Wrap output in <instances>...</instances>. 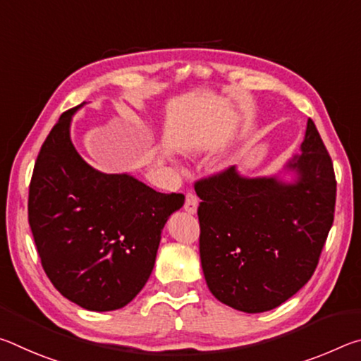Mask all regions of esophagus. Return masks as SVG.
Segmentation results:
<instances>
[{
	"instance_id": "esophagus-1",
	"label": "esophagus",
	"mask_w": 361,
	"mask_h": 361,
	"mask_svg": "<svg viewBox=\"0 0 361 361\" xmlns=\"http://www.w3.org/2000/svg\"><path fill=\"white\" fill-rule=\"evenodd\" d=\"M197 207H199V197L192 192H188L186 194V200H185V210L188 213H194L197 212Z\"/></svg>"
}]
</instances>
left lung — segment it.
Segmentation results:
<instances>
[{"mask_svg":"<svg viewBox=\"0 0 361 361\" xmlns=\"http://www.w3.org/2000/svg\"><path fill=\"white\" fill-rule=\"evenodd\" d=\"M301 156L288 162L298 180L245 178L228 167L194 183L199 252L218 301L240 312L276 309L309 282L333 226V161L312 119Z\"/></svg>","mask_w":361,"mask_h":361,"instance_id":"obj_1","label":"left lung"}]
</instances>
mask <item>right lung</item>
<instances>
[{
    "label": "right lung",
    "instance_id": "obj_1",
    "mask_svg": "<svg viewBox=\"0 0 361 361\" xmlns=\"http://www.w3.org/2000/svg\"><path fill=\"white\" fill-rule=\"evenodd\" d=\"M79 106L60 116L41 146L28 223L52 285L71 302L106 312L129 304L148 282L164 224L185 195L85 164L70 138Z\"/></svg>",
    "mask_w": 361,
    "mask_h": 361
}]
</instances>
